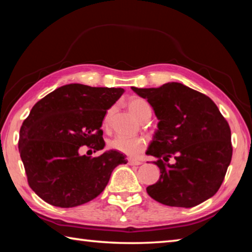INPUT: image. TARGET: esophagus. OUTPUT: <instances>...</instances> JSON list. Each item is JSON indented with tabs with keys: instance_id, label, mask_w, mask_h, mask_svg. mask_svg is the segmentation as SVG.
<instances>
[{
	"instance_id": "34e87169",
	"label": "esophagus",
	"mask_w": 252,
	"mask_h": 252,
	"mask_svg": "<svg viewBox=\"0 0 252 252\" xmlns=\"http://www.w3.org/2000/svg\"><path fill=\"white\" fill-rule=\"evenodd\" d=\"M127 163H129L130 165H140V164H142V161L135 160V159H129L127 160Z\"/></svg>"
}]
</instances>
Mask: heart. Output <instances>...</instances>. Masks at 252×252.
<instances>
[{
    "instance_id": "heart-1",
    "label": "heart",
    "mask_w": 252,
    "mask_h": 252,
    "mask_svg": "<svg viewBox=\"0 0 252 252\" xmlns=\"http://www.w3.org/2000/svg\"><path fill=\"white\" fill-rule=\"evenodd\" d=\"M127 108L138 120H141L147 114L151 113L150 105L142 97H132L127 102ZM111 113H112V109L106 111L103 119V127H108ZM146 146V140L141 136H116L109 141L110 149L121 152L127 157H138L141 155Z\"/></svg>"
}]
</instances>
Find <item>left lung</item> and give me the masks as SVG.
I'll use <instances>...</instances> for the list:
<instances>
[{
    "label": "left lung",
    "mask_w": 252,
    "mask_h": 252,
    "mask_svg": "<svg viewBox=\"0 0 252 252\" xmlns=\"http://www.w3.org/2000/svg\"><path fill=\"white\" fill-rule=\"evenodd\" d=\"M159 120L147 150L157 158L160 179L147 188L152 199L170 207L191 208L219 190L232 157L231 131L210 97L178 82L138 89ZM175 157L176 163L167 164Z\"/></svg>",
    "instance_id": "1"
}]
</instances>
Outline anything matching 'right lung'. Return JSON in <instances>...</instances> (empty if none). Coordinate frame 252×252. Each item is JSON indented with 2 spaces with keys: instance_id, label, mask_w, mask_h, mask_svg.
<instances>
[{
  "instance_id": "right-lung-1",
  "label": "right lung",
  "mask_w": 252,
  "mask_h": 252,
  "mask_svg": "<svg viewBox=\"0 0 252 252\" xmlns=\"http://www.w3.org/2000/svg\"><path fill=\"white\" fill-rule=\"evenodd\" d=\"M123 92L72 83L34 104L21 126L19 151L29 186L45 202L72 208L91 201L114 168L126 163L116 150L95 158L80 155L84 146L94 152L104 148L102 121Z\"/></svg>"
}]
</instances>
